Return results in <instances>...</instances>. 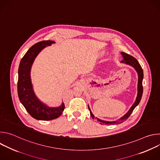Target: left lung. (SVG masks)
<instances>
[{"label": "left lung", "mask_w": 160, "mask_h": 160, "mask_svg": "<svg viewBox=\"0 0 160 160\" xmlns=\"http://www.w3.org/2000/svg\"><path fill=\"white\" fill-rule=\"evenodd\" d=\"M121 54L123 56V60L121 61L120 62L129 65L130 66H132V68H134V70L136 71V72L138 73V94H137V97L135 99V101L134 102V103L132 104V106H131V108H130V109L128 111V112L124 115L122 117H121L120 118H119L118 120H116V121H112V122H109V121H105V120H101L97 117H96L91 111L89 106L88 105V109L90 111V116L92 117L94 120H95L96 121L98 122L100 124H102V125H114V124H120L123 123L124 121H125L132 114L133 110L135 109V108L138 106L140 101L141 99L142 98V93H143V87H142V80H143V77H144V73H143V70L142 69V68L140 65V64L139 63L138 61L135 58H133L132 56H130L125 52H121Z\"/></svg>", "instance_id": "obj_1"}]
</instances>
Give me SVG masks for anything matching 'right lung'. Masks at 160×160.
I'll return each mask as SVG.
<instances>
[{
	"label": "right lung",
	"mask_w": 160,
	"mask_h": 160,
	"mask_svg": "<svg viewBox=\"0 0 160 160\" xmlns=\"http://www.w3.org/2000/svg\"><path fill=\"white\" fill-rule=\"evenodd\" d=\"M55 42L43 40L39 42L27 52L21 60L18 68V94L21 103L35 119L48 121L58 118L64 109L63 102L58 107H50L42 102L35 95L31 79V69L38 54Z\"/></svg>",
	"instance_id": "obj_1"
}]
</instances>
